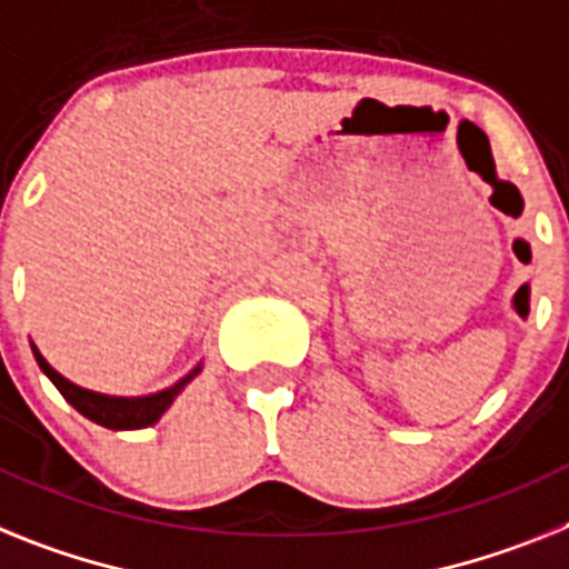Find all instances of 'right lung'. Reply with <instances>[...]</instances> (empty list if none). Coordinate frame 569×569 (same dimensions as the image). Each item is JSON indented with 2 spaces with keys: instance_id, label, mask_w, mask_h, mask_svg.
Wrapping results in <instances>:
<instances>
[{
  "instance_id": "right-lung-1",
  "label": "right lung",
  "mask_w": 569,
  "mask_h": 569,
  "mask_svg": "<svg viewBox=\"0 0 569 569\" xmlns=\"http://www.w3.org/2000/svg\"><path fill=\"white\" fill-rule=\"evenodd\" d=\"M33 358H37V365L51 381H54V388L63 393L66 402L71 408L83 413L86 419H92V422L103 425V428H112V431H136V428H147V425H156L161 419L170 405H173L176 396L184 390L193 376H199L202 365H196L184 379H179L173 388H164L159 393H150V396H109V393H94V390H86L74 381H69L66 376H60L54 367L42 358V352L37 350L31 343Z\"/></svg>"
}]
</instances>
